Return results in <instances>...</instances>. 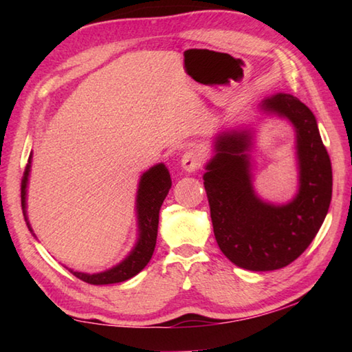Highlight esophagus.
Returning a JSON list of instances; mask_svg holds the SVG:
<instances>
[{
	"label": "esophagus",
	"instance_id": "1",
	"mask_svg": "<svg viewBox=\"0 0 352 352\" xmlns=\"http://www.w3.org/2000/svg\"><path fill=\"white\" fill-rule=\"evenodd\" d=\"M182 166L186 172H195L201 166H203V157L195 149H189L188 153H184L182 159Z\"/></svg>",
	"mask_w": 352,
	"mask_h": 352
}]
</instances>
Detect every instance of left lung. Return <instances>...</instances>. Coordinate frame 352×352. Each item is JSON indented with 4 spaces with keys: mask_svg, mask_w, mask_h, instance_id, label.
I'll return each instance as SVG.
<instances>
[{
    "mask_svg": "<svg viewBox=\"0 0 352 352\" xmlns=\"http://www.w3.org/2000/svg\"><path fill=\"white\" fill-rule=\"evenodd\" d=\"M263 109L287 118L296 129V198L286 206H271L256 197L245 131L219 136L204 174L216 242L230 261L248 271H274L300 257L322 226L333 192L331 160L311 110L289 94L265 100Z\"/></svg>",
    "mask_w": 352,
    "mask_h": 352,
    "instance_id": "1",
    "label": "left lung"
}]
</instances>
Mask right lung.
<instances>
[{
	"mask_svg": "<svg viewBox=\"0 0 352 352\" xmlns=\"http://www.w3.org/2000/svg\"><path fill=\"white\" fill-rule=\"evenodd\" d=\"M30 162H32V154L28 157V163L21 182V204H22V208H24V216L27 213L25 212V188H27V178L30 172ZM170 186H172L170 175L168 169L164 168V164L160 163L157 164V166L146 170L145 174L142 175L139 190H138V219H139L140 234H139V242L136 245V248L131 251L130 256L126 257L122 263L109 269L106 272L89 275V274L74 272L69 269L71 274L76 275L81 281L89 283V284L121 283L131 278L134 275H138L153 257L155 241H157V227H159V212L164 198L168 195ZM27 226L30 228L28 222Z\"/></svg>",
	"mask_w": 352,
	"mask_h": 352,
	"instance_id": "right-lung-1",
	"label": "right lung"
}]
</instances>
